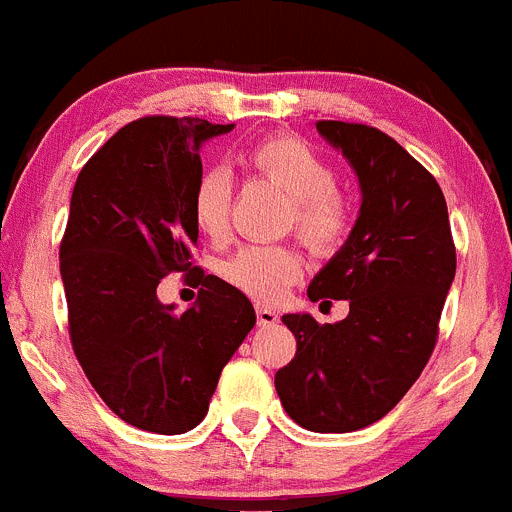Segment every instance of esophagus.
Returning <instances> with one entry per match:
<instances>
[{"instance_id": "34e87169", "label": "esophagus", "mask_w": 512, "mask_h": 512, "mask_svg": "<svg viewBox=\"0 0 512 512\" xmlns=\"http://www.w3.org/2000/svg\"><path fill=\"white\" fill-rule=\"evenodd\" d=\"M256 321H259V326H276L279 314L274 309H266V306H256Z\"/></svg>"}]
</instances>
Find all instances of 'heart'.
<instances>
[{"mask_svg":"<svg viewBox=\"0 0 512 512\" xmlns=\"http://www.w3.org/2000/svg\"><path fill=\"white\" fill-rule=\"evenodd\" d=\"M243 165L291 198L286 223L316 253H334L344 246L354 226V203L334 186L332 163L296 135H271L246 150ZM231 178L223 168L198 175L191 196L193 223L203 236L218 238L228 231ZM221 276L259 304H276L301 276L299 253L286 243L243 246L221 264Z\"/></svg>","mask_w":512,"mask_h":512,"instance_id":"1","label":"heart"}]
</instances>
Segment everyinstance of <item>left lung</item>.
Instances as JSON below:
<instances>
[{
  "mask_svg": "<svg viewBox=\"0 0 512 512\" xmlns=\"http://www.w3.org/2000/svg\"><path fill=\"white\" fill-rule=\"evenodd\" d=\"M316 130L357 170L362 208L306 294L347 299L349 316H281L296 354L274 384L296 425L354 432L382 420L430 362L457 256L445 196L425 165L372 125L319 120Z\"/></svg>",
  "mask_w": 512,
  "mask_h": 512,
  "instance_id": "1",
  "label": "left lung"
}]
</instances>
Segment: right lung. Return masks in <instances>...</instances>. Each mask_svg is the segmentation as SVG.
Returning <instances> with one entry per match:
<instances>
[{"label":"right lung","instance_id":"obj_1","mask_svg":"<svg viewBox=\"0 0 512 512\" xmlns=\"http://www.w3.org/2000/svg\"><path fill=\"white\" fill-rule=\"evenodd\" d=\"M233 125L148 115L120 128L77 175L60 274L70 342L115 415L158 435L206 417L221 369L256 324L246 294L193 266L191 196L203 140ZM201 285L191 310L157 301L163 275Z\"/></svg>","mask_w":512,"mask_h":512}]
</instances>
